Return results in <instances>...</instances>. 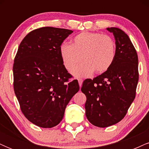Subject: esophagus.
I'll list each match as a JSON object with an SVG mask.
<instances>
[{"mask_svg": "<svg viewBox=\"0 0 149 149\" xmlns=\"http://www.w3.org/2000/svg\"><path fill=\"white\" fill-rule=\"evenodd\" d=\"M78 83H79V86H80V88H81L82 84H83V80L82 79V78H78Z\"/></svg>", "mask_w": 149, "mask_h": 149, "instance_id": "1", "label": "esophagus"}]
</instances>
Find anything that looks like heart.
Here are the masks:
<instances>
[{
    "label": "heart",
    "instance_id": "heart-1",
    "mask_svg": "<svg viewBox=\"0 0 149 149\" xmlns=\"http://www.w3.org/2000/svg\"><path fill=\"white\" fill-rule=\"evenodd\" d=\"M59 52L64 67L76 76H90L94 71H107L115 60L116 44L111 37L100 33L82 32L73 38L71 45L62 43Z\"/></svg>",
    "mask_w": 149,
    "mask_h": 149
}]
</instances>
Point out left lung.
<instances>
[{
	"label": "left lung",
	"instance_id": "left-lung-1",
	"mask_svg": "<svg viewBox=\"0 0 149 149\" xmlns=\"http://www.w3.org/2000/svg\"><path fill=\"white\" fill-rule=\"evenodd\" d=\"M116 44L115 60L107 71L83 81L85 115L92 125L107 127L120 122L136 96L139 80L138 56L128 36L116 27L107 28Z\"/></svg>",
	"mask_w": 149,
	"mask_h": 149
}]
</instances>
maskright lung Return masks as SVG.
Wrapping results in <instances>:
<instances>
[{
  "instance_id": "right-lung-1",
  "label": "right lung",
  "mask_w": 149,
  "mask_h": 149,
  "mask_svg": "<svg viewBox=\"0 0 149 149\" xmlns=\"http://www.w3.org/2000/svg\"><path fill=\"white\" fill-rule=\"evenodd\" d=\"M73 31L46 26L24 38L13 64L15 95L22 112L38 127L57 125L66 105L79 90L64 67L59 47Z\"/></svg>"
}]
</instances>
